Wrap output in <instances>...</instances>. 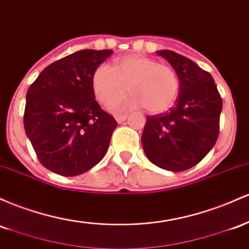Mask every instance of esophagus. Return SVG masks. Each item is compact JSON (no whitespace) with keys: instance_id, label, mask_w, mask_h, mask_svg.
<instances>
[{"instance_id":"34e87169","label":"esophagus","mask_w":249,"mask_h":249,"mask_svg":"<svg viewBox=\"0 0 249 249\" xmlns=\"http://www.w3.org/2000/svg\"><path fill=\"white\" fill-rule=\"evenodd\" d=\"M116 122L117 124H122V122H124L125 120H127V115H120V116H116L115 117Z\"/></svg>"}]
</instances>
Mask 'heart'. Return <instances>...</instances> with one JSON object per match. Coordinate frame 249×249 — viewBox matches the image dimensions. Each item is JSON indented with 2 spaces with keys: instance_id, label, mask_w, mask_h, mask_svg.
I'll use <instances>...</instances> for the list:
<instances>
[{
  "instance_id": "b5f03b06",
  "label": "heart",
  "mask_w": 249,
  "mask_h": 249,
  "mask_svg": "<svg viewBox=\"0 0 249 249\" xmlns=\"http://www.w3.org/2000/svg\"><path fill=\"white\" fill-rule=\"evenodd\" d=\"M91 87L97 101L109 106L122 99L129 88L133 96L111 107L115 113L146 107L152 114H161L173 107L180 91L177 71L154 58L133 54L120 57L114 68L100 64L91 76Z\"/></svg>"
}]
</instances>
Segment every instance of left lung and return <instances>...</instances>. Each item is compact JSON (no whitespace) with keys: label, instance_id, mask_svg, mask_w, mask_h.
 Instances as JSON below:
<instances>
[{"label":"left lung","instance_id":"1","mask_svg":"<svg viewBox=\"0 0 249 249\" xmlns=\"http://www.w3.org/2000/svg\"><path fill=\"white\" fill-rule=\"evenodd\" d=\"M177 71L180 94L169 111L147 116L142 147L155 166L182 172L197 164L219 136L222 100L208 71L172 50H159Z\"/></svg>","mask_w":249,"mask_h":249}]
</instances>
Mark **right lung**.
<instances>
[{
  "label": "right lung",
  "instance_id": "right-lung-1",
  "mask_svg": "<svg viewBox=\"0 0 249 249\" xmlns=\"http://www.w3.org/2000/svg\"><path fill=\"white\" fill-rule=\"evenodd\" d=\"M111 54L83 49L68 55L28 89L24 130L41 163L58 175L83 174L107 153L117 122L95 100L91 76Z\"/></svg>",
  "mask_w": 249,
  "mask_h": 249
}]
</instances>
